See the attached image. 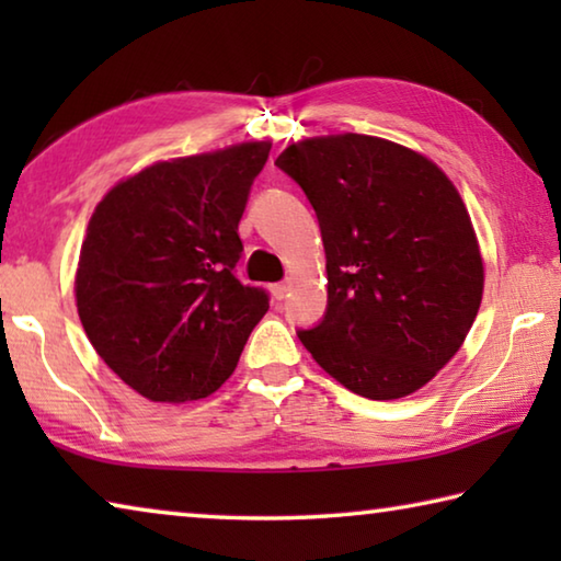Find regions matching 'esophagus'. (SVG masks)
I'll use <instances>...</instances> for the list:
<instances>
[{"label": "esophagus", "instance_id": "obj_1", "mask_svg": "<svg viewBox=\"0 0 561 561\" xmlns=\"http://www.w3.org/2000/svg\"><path fill=\"white\" fill-rule=\"evenodd\" d=\"M289 289H291V282H279V284H272L270 287V291H272V297L277 299V301H282L284 297H287L289 294Z\"/></svg>", "mask_w": 561, "mask_h": 561}]
</instances>
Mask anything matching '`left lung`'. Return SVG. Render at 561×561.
Instances as JSON below:
<instances>
[{
    "mask_svg": "<svg viewBox=\"0 0 561 561\" xmlns=\"http://www.w3.org/2000/svg\"><path fill=\"white\" fill-rule=\"evenodd\" d=\"M307 193L327 252L329 307L301 344L371 401L423 388L478 317L485 267L458 187L417 150L336 133L274 160Z\"/></svg>",
    "mask_w": 561,
    "mask_h": 561,
    "instance_id": "1",
    "label": "left lung"
}]
</instances>
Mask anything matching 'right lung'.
Listing matches in <instances>:
<instances>
[{
	"label": "right lung",
	"instance_id": "obj_1",
	"mask_svg": "<svg viewBox=\"0 0 561 561\" xmlns=\"http://www.w3.org/2000/svg\"><path fill=\"white\" fill-rule=\"evenodd\" d=\"M270 140L158 160L93 210L76 309L96 354L156 403L201 401L232 376L270 299L234 277L237 225Z\"/></svg>",
	"mask_w": 561,
	"mask_h": 561
}]
</instances>
